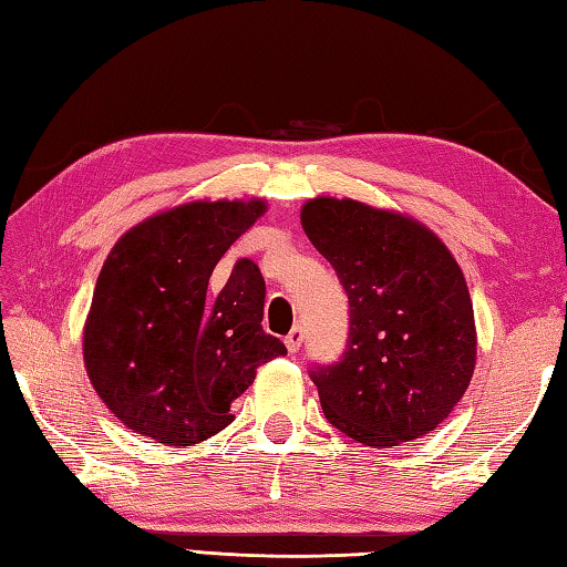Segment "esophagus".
Listing matches in <instances>:
<instances>
[{
    "instance_id": "34e87169",
    "label": "esophagus",
    "mask_w": 567,
    "mask_h": 567,
    "mask_svg": "<svg viewBox=\"0 0 567 567\" xmlns=\"http://www.w3.org/2000/svg\"><path fill=\"white\" fill-rule=\"evenodd\" d=\"M302 341H305V331L299 329V327H295L290 333H287V339H285L287 351H290V353H297L299 348H302Z\"/></svg>"
}]
</instances>
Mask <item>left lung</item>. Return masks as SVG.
I'll list each match as a JSON object with an SVG mask.
<instances>
[{
	"instance_id": "left-lung-1",
	"label": "left lung",
	"mask_w": 567,
	"mask_h": 567,
	"mask_svg": "<svg viewBox=\"0 0 567 567\" xmlns=\"http://www.w3.org/2000/svg\"><path fill=\"white\" fill-rule=\"evenodd\" d=\"M302 226L351 305V339L311 380L331 424L363 445L426 436L461 402L477 360L461 265L414 216L315 197Z\"/></svg>"
}]
</instances>
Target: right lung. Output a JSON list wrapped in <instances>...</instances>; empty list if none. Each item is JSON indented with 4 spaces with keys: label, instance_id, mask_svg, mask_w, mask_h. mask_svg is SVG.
<instances>
[{
    "label": "right lung",
    "instance_id": "add662e5",
    "mask_svg": "<svg viewBox=\"0 0 567 567\" xmlns=\"http://www.w3.org/2000/svg\"><path fill=\"white\" fill-rule=\"evenodd\" d=\"M268 204L195 199L148 216L106 256L82 329L92 388L131 431L195 445L231 424L256 370L285 355L262 331L265 282L238 260L209 305L212 270Z\"/></svg>",
    "mask_w": 567,
    "mask_h": 567
}]
</instances>
